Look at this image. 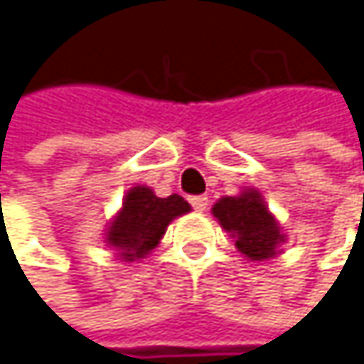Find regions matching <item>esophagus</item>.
<instances>
[{
  "instance_id": "34e87169",
  "label": "esophagus",
  "mask_w": 364,
  "mask_h": 364,
  "mask_svg": "<svg viewBox=\"0 0 364 364\" xmlns=\"http://www.w3.org/2000/svg\"><path fill=\"white\" fill-rule=\"evenodd\" d=\"M190 203H192V207H194L198 213L207 211V207H209V198H207V196H192Z\"/></svg>"
}]
</instances>
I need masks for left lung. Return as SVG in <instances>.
<instances>
[{"label":"left lung","mask_w":364,"mask_h":364,"mask_svg":"<svg viewBox=\"0 0 364 364\" xmlns=\"http://www.w3.org/2000/svg\"><path fill=\"white\" fill-rule=\"evenodd\" d=\"M211 213L248 261H269L282 252L280 246L287 242L257 188H244L237 196H222Z\"/></svg>","instance_id":"obj_1"}]
</instances>
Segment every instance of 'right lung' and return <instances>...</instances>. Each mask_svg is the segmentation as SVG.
<instances>
[{"label":"right lung","instance_id":"add662e5","mask_svg":"<svg viewBox=\"0 0 364 364\" xmlns=\"http://www.w3.org/2000/svg\"><path fill=\"white\" fill-rule=\"evenodd\" d=\"M190 211L192 207L183 196L159 198L151 188L134 186L127 190L122 207L107 222L103 244L124 263L140 261L159 246L168 224Z\"/></svg>","mask_w":364,"mask_h":364}]
</instances>
